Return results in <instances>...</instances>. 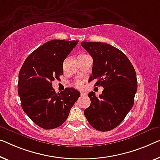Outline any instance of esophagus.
<instances>
[{"label": "esophagus", "instance_id": "obj_1", "mask_svg": "<svg viewBox=\"0 0 160 160\" xmlns=\"http://www.w3.org/2000/svg\"><path fill=\"white\" fill-rule=\"evenodd\" d=\"M80 95H82H82H86V92L82 91V92H80Z\"/></svg>", "mask_w": 160, "mask_h": 160}]
</instances>
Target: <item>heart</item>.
I'll list each match as a JSON object with an SVG mask.
<instances>
[{
    "label": "heart",
    "mask_w": 160,
    "mask_h": 160,
    "mask_svg": "<svg viewBox=\"0 0 160 160\" xmlns=\"http://www.w3.org/2000/svg\"><path fill=\"white\" fill-rule=\"evenodd\" d=\"M75 85L76 88H82V82H75Z\"/></svg>",
    "instance_id": "b5f03b06"
}]
</instances>
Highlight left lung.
I'll use <instances>...</instances> for the list:
<instances>
[{"label": "left lung", "mask_w": 160, "mask_h": 160, "mask_svg": "<svg viewBox=\"0 0 160 160\" xmlns=\"http://www.w3.org/2000/svg\"><path fill=\"white\" fill-rule=\"evenodd\" d=\"M93 59L92 80L103 87L98 97L90 92V106L84 111L90 125L101 132L111 131L122 122L132 109L137 90L134 68L121 50L103 42H82Z\"/></svg>", "instance_id": "left-lung-1"}]
</instances>
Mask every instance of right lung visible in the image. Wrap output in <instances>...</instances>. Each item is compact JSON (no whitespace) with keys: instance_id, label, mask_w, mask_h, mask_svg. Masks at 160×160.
<instances>
[{"instance_id":"right-lung-1","label":"right lung","mask_w":160,"mask_h":160,"mask_svg":"<svg viewBox=\"0 0 160 160\" xmlns=\"http://www.w3.org/2000/svg\"><path fill=\"white\" fill-rule=\"evenodd\" d=\"M79 41L53 39L30 54L18 74V92L26 114L39 127H59L68 118L80 93L66 88L56 93L52 81L63 75V62Z\"/></svg>"}]
</instances>
